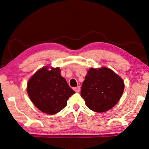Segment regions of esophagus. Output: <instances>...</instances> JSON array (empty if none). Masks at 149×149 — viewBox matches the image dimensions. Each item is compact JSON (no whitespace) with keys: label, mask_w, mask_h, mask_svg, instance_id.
Returning <instances> with one entry per match:
<instances>
[{"label":"esophagus","mask_w":149,"mask_h":149,"mask_svg":"<svg viewBox=\"0 0 149 149\" xmlns=\"http://www.w3.org/2000/svg\"><path fill=\"white\" fill-rule=\"evenodd\" d=\"M73 89L74 90V91H75V92L78 93V92H79V91H80V87L79 86V87H74V88H73Z\"/></svg>","instance_id":"1"}]
</instances>
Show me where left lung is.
I'll list each match as a JSON object with an SVG mask.
<instances>
[{
  "label": "left lung",
  "mask_w": 149,
  "mask_h": 149,
  "mask_svg": "<svg viewBox=\"0 0 149 149\" xmlns=\"http://www.w3.org/2000/svg\"><path fill=\"white\" fill-rule=\"evenodd\" d=\"M124 89V81L113 70L105 67L92 68L82 85L81 95L90 109L101 113L119 101Z\"/></svg>",
  "instance_id": "left-lung-1"
}]
</instances>
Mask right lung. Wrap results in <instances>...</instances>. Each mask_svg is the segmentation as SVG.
<instances>
[{
    "label": "right lung",
    "mask_w": 149,
    "mask_h": 149,
    "mask_svg": "<svg viewBox=\"0 0 149 149\" xmlns=\"http://www.w3.org/2000/svg\"><path fill=\"white\" fill-rule=\"evenodd\" d=\"M28 95L35 106L44 113L53 115L61 111L74 91L60 74L59 68L43 67L27 83Z\"/></svg>",
    "instance_id": "add662e5"
}]
</instances>
